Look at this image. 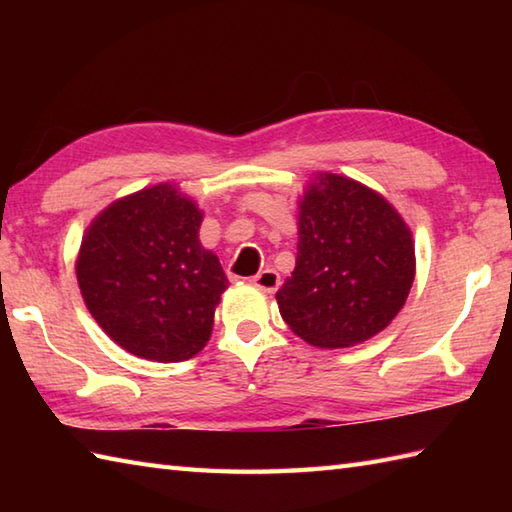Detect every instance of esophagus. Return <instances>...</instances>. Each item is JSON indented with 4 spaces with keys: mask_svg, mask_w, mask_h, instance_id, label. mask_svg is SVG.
Listing matches in <instances>:
<instances>
[{
    "mask_svg": "<svg viewBox=\"0 0 512 512\" xmlns=\"http://www.w3.org/2000/svg\"><path fill=\"white\" fill-rule=\"evenodd\" d=\"M253 284L259 288V290H264V292H268V295H273V292L281 286V277L275 273V270H262V273H257L255 277H253Z\"/></svg>",
    "mask_w": 512,
    "mask_h": 512,
    "instance_id": "34e87169",
    "label": "esophagus"
}]
</instances>
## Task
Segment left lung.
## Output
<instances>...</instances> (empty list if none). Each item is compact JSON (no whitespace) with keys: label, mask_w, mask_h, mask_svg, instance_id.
<instances>
[{"label":"left lung","mask_w":512,"mask_h":512,"mask_svg":"<svg viewBox=\"0 0 512 512\" xmlns=\"http://www.w3.org/2000/svg\"><path fill=\"white\" fill-rule=\"evenodd\" d=\"M416 277L409 226L383 195L317 173L299 200L297 264L277 292L290 330L317 347H350L394 321Z\"/></svg>","instance_id":"1"}]
</instances>
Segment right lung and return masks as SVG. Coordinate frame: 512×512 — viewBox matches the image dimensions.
Masks as SVG:
<instances>
[{"instance_id":"1","label":"right lung","mask_w":512,"mask_h":512,"mask_svg":"<svg viewBox=\"0 0 512 512\" xmlns=\"http://www.w3.org/2000/svg\"><path fill=\"white\" fill-rule=\"evenodd\" d=\"M202 211L162 182L94 217L76 257L85 306L110 339L138 358L180 363L211 339L228 279L200 244Z\"/></svg>"}]
</instances>
